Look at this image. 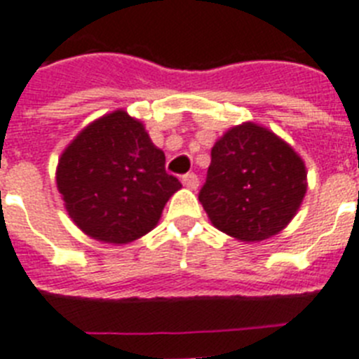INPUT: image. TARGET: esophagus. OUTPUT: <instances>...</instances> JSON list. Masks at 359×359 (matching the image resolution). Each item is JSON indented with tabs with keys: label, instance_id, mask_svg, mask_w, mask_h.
<instances>
[{
	"label": "esophagus",
	"instance_id": "esophagus-1",
	"mask_svg": "<svg viewBox=\"0 0 359 359\" xmlns=\"http://www.w3.org/2000/svg\"><path fill=\"white\" fill-rule=\"evenodd\" d=\"M182 184L189 189H197L198 188V177L195 173L182 175Z\"/></svg>",
	"mask_w": 359,
	"mask_h": 359
}]
</instances>
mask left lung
Instances as JSON below:
<instances>
[{
  "instance_id": "left-lung-1",
  "label": "left lung",
  "mask_w": 359,
  "mask_h": 359,
  "mask_svg": "<svg viewBox=\"0 0 359 359\" xmlns=\"http://www.w3.org/2000/svg\"><path fill=\"white\" fill-rule=\"evenodd\" d=\"M306 191L305 164L257 123L231 128L212 149L198 201L215 228L254 243L276 236L296 215Z\"/></svg>"
}]
</instances>
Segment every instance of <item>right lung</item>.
<instances>
[{
  "label": "right lung",
  "instance_id": "1",
  "mask_svg": "<svg viewBox=\"0 0 359 359\" xmlns=\"http://www.w3.org/2000/svg\"><path fill=\"white\" fill-rule=\"evenodd\" d=\"M69 215L93 239L126 245L153 230L180 188L144 126L126 111L87 126L63 151L56 171Z\"/></svg>",
  "mask_w": 359,
  "mask_h": 359
}]
</instances>
